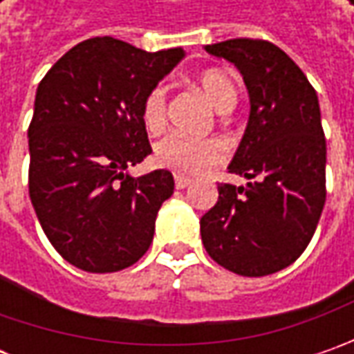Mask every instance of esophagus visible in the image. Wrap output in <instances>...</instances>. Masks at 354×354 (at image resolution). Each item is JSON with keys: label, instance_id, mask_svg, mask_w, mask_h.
Wrapping results in <instances>:
<instances>
[{"label": "esophagus", "instance_id": "obj_1", "mask_svg": "<svg viewBox=\"0 0 354 354\" xmlns=\"http://www.w3.org/2000/svg\"><path fill=\"white\" fill-rule=\"evenodd\" d=\"M189 185H191V179L181 177V175H177V177H175V187H177V189H185V187H189Z\"/></svg>", "mask_w": 354, "mask_h": 354}]
</instances>
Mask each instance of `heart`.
I'll list each match as a JSON object with an SVG mask.
<instances>
[{
	"label": "heart",
	"instance_id": "heart-1",
	"mask_svg": "<svg viewBox=\"0 0 354 354\" xmlns=\"http://www.w3.org/2000/svg\"><path fill=\"white\" fill-rule=\"evenodd\" d=\"M198 86L218 112L234 108L238 98L236 84L221 68H209L198 75ZM142 120L149 131H159L167 122V94L163 86H153L142 102ZM226 159V149L218 140H195L181 133H171L156 143L153 161L159 167L181 177H195Z\"/></svg>",
	"mask_w": 354,
	"mask_h": 354
}]
</instances>
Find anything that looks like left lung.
Here are the masks:
<instances>
[{"instance_id":"1","label":"left lung","mask_w":354,"mask_h":354,"mask_svg":"<svg viewBox=\"0 0 354 354\" xmlns=\"http://www.w3.org/2000/svg\"><path fill=\"white\" fill-rule=\"evenodd\" d=\"M205 48L234 62L248 88L250 118L228 171L250 183L218 185L201 238L216 264L260 278L293 264L319 223L327 195L319 100L301 68L270 41L230 39Z\"/></svg>"}]
</instances>
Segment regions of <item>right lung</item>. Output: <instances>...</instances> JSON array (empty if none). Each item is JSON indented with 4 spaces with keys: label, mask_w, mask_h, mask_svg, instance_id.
<instances>
[{
    "label": "right lung",
    "mask_w": 354,
    "mask_h": 354,
    "mask_svg": "<svg viewBox=\"0 0 354 354\" xmlns=\"http://www.w3.org/2000/svg\"><path fill=\"white\" fill-rule=\"evenodd\" d=\"M185 57L114 37L78 43L39 82L29 124V197L48 242L76 268L106 274L147 252L173 175L126 169L151 153L142 102Z\"/></svg>",
    "instance_id": "1"
}]
</instances>
